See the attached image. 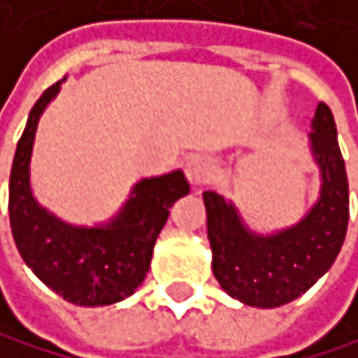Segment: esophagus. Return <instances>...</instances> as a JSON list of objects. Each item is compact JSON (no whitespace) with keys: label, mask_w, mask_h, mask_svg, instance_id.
<instances>
[{"label":"esophagus","mask_w":358,"mask_h":358,"mask_svg":"<svg viewBox=\"0 0 358 358\" xmlns=\"http://www.w3.org/2000/svg\"><path fill=\"white\" fill-rule=\"evenodd\" d=\"M185 173H187L192 185H209L211 180H214L216 169H214V162H211L209 158H194L185 166Z\"/></svg>","instance_id":"esophagus-1"}]
</instances>
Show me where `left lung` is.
I'll list each match as a JSON object with an SVG mask.
<instances>
[{"label": "left lung", "mask_w": 358, "mask_h": 358, "mask_svg": "<svg viewBox=\"0 0 358 358\" xmlns=\"http://www.w3.org/2000/svg\"><path fill=\"white\" fill-rule=\"evenodd\" d=\"M310 147L321 169V196L296 224L276 234H254L238 209L216 192H205L211 269L231 299L252 308H278L308 292L341 252L350 196L334 115L316 106Z\"/></svg>", "instance_id": "left-lung-1"}]
</instances>
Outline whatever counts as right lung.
Here are the masks:
<instances>
[{"label":"right lung","mask_w":358,"mask_h":358,"mask_svg":"<svg viewBox=\"0 0 358 358\" xmlns=\"http://www.w3.org/2000/svg\"><path fill=\"white\" fill-rule=\"evenodd\" d=\"M59 84L35 102L17 142L8 185L13 238L33 274L64 301L86 308L111 305L142 285L169 207L189 194V182L182 171L144 178L120 214L100 227H75L48 214L31 192V153L37 122Z\"/></svg>","instance_id":"right-lung-1"}]
</instances>
